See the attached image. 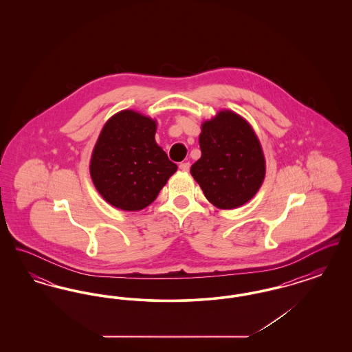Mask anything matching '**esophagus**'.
<instances>
[{
  "label": "esophagus",
  "mask_w": 352,
  "mask_h": 352,
  "mask_svg": "<svg viewBox=\"0 0 352 352\" xmlns=\"http://www.w3.org/2000/svg\"><path fill=\"white\" fill-rule=\"evenodd\" d=\"M179 168H181L182 171H188V170H190V162H181V164H179Z\"/></svg>",
  "instance_id": "esophagus-1"
}]
</instances>
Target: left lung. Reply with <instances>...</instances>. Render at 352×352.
<instances>
[{
    "label": "left lung",
    "instance_id": "1",
    "mask_svg": "<svg viewBox=\"0 0 352 352\" xmlns=\"http://www.w3.org/2000/svg\"><path fill=\"white\" fill-rule=\"evenodd\" d=\"M201 157L191 175L204 197L221 210L251 201L265 178V158L251 125L232 111L201 124Z\"/></svg>",
    "mask_w": 352,
    "mask_h": 352
}]
</instances>
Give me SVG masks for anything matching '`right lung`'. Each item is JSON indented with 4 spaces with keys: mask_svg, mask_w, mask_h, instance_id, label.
<instances>
[{
    "mask_svg": "<svg viewBox=\"0 0 352 352\" xmlns=\"http://www.w3.org/2000/svg\"><path fill=\"white\" fill-rule=\"evenodd\" d=\"M155 120L121 111L101 129L89 173L101 197L124 211H140L158 197L177 165L155 142Z\"/></svg>",
    "mask_w": 352,
    "mask_h": 352,
    "instance_id": "add662e5",
    "label": "right lung"
}]
</instances>
